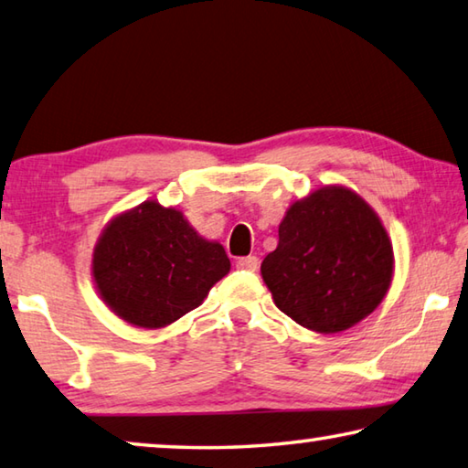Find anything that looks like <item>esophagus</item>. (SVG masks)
I'll use <instances>...</instances> for the list:
<instances>
[{"label":"esophagus","instance_id":"obj_1","mask_svg":"<svg viewBox=\"0 0 468 468\" xmlns=\"http://www.w3.org/2000/svg\"><path fill=\"white\" fill-rule=\"evenodd\" d=\"M260 266V260L256 256H245L237 260V268L241 270H250V271H256Z\"/></svg>","mask_w":468,"mask_h":468}]
</instances>
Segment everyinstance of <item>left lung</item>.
<instances>
[{
	"instance_id": "8db88e82",
	"label": "left lung",
	"mask_w": 468,
	"mask_h": 468,
	"mask_svg": "<svg viewBox=\"0 0 468 468\" xmlns=\"http://www.w3.org/2000/svg\"><path fill=\"white\" fill-rule=\"evenodd\" d=\"M395 256L372 207L346 186L296 200L278 227V248L261 261L276 307L317 334H339L385 299Z\"/></svg>"
}]
</instances>
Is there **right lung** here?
Returning <instances> with one entry per match:
<instances>
[{"label": "right lung", "mask_w": 468, "mask_h": 468, "mask_svg": "<svg viewBox=\"0 0 468 468\" xmlns=\"http://www.w3.org/2000/svg\"><path fill=\"white\" fill-rule=\"evenodd\" d=\"M229 270L223 245L200 237L182 210L157 200L110 220L91 258L101 301L145 329L165 327L200 307Z\"/></svg>", "instance_id": "1"}]
</instances>
